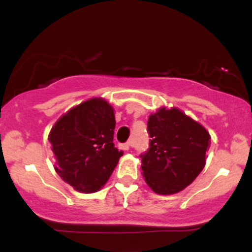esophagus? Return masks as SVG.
Instances as JSON below:
<instances>
[{"label":"esophagus","instance_id":"1","mask_svg":"<svg viewBox=\"0 0 252 252\" xmlns=\"http://www.w3.org/2000/svg\"><path fill=\"white\" fill-rule=\"evenodd\" d=\"M131 146H132L131 141H129V142H126V143L122 144V148H123L124 150H129L130 148H131Z\"/></svg>","mask_w":252,"mask_h":252}]
</instances>
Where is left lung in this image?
<instances>
[{
    "instance_id": "obj_1",
    "label": "left lung",
    "mask_w": 252,
    "mask_h": 252,
    "mask_svg": "<svg viewBox=\"0 0 252 252\" xmlns=\"http://www.w3.org/2000/svg\"><path fill=\"white\" fill-rule=\"evenodd\" d=\"M149 149L140 155L147 185L158 194H175L195 180L206 163L211 136L181 110L166 106L148 118Z\"/></svg>"
}]
</instances>
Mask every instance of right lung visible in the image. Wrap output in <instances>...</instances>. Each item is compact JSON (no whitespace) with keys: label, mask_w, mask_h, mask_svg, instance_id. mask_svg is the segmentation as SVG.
Wrapping results in <instances>:
<instances>
[{"label":"right lung","mask_w":252,"mask_h":252,"mask_svg":"<svg viewBox=\"0 0 252 252\" xmlns=\"http://www.w3.org/2000/svg\"><path fill=\"white\" fill-rule=\"evenodd\" d=\"M114 108L97 97L73 106L57 121L48 135L54 169L78 192L99 190L123 155L115 148Z\"/></svg>","instance_id":"1"}]
</instances>
